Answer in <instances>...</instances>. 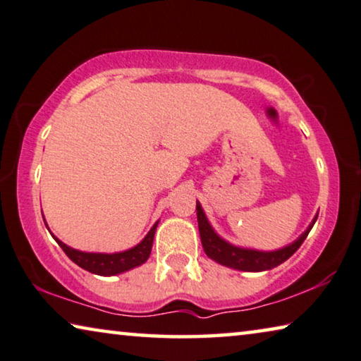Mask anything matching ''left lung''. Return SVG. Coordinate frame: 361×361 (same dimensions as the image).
Segmentation results:
<instances>
[{
  "label": "left lung",
  "mask_w": 361,
  "mask_h": 361,
  "mask_svg": "<svg viewBox=\"0 0 361 361\" xmlns=\"http://www.w3.org/2000/svg\"><path fill=\"white\" fill-rule=\"evenodd\" d=\"M197 219H198V231L200 238H202V245L204 253L208 255V258L214 259L216 263L227 266V268H234L238 271H266L273 269L281 263H284L286 259H289L293 253H295L300 245L307 238L308 232L312 231L313 224L318 219V216H314L312 224L308 226V229L297 238L295 242H292L290 245L274 252H259L252 250V248H242L235 247L232 243L226 242L224 238H221L216 234L212 224L208 223L207 216L203 213L202 204L197 202Z\"/></svg>",
  "instance_id": "8db88e82"
}]
</instances>
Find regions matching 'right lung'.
<instances>
[{
    "mask_svg": "<svg viewBox=\"0 0 361 361\" xmlns=\"http://www.w3.org/2000/svg\"><path fill=\"white\" fill-rule=\"evenodd\" d=\"M158 221L153 224L152 229H149L145 238L135 245L134 248H129L126 252L119 253H88V252H80L75 250V248H71L56 238L58 245L63 248L64 253L74 262L77 266L84 268L88 273L98 274V276H114L121 274L124 271H129L132 268H137V266L143 264L148 259L149 253H152V245L154 232H157Z\"/></svg>",
    "mask_w": 361,
    "mask_h": 361,
    "instance_id": "obj_1",
    "label": "right lung"
}]
</instances>
